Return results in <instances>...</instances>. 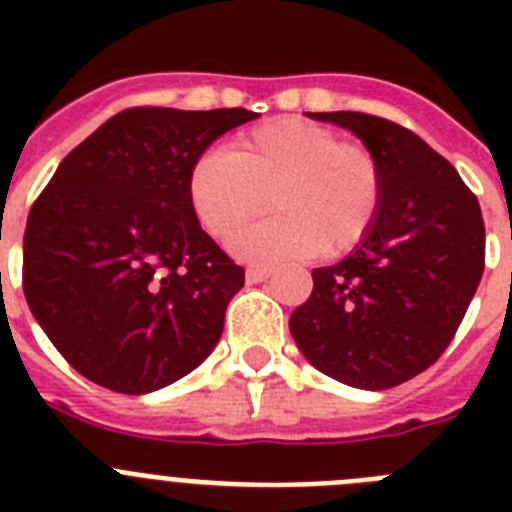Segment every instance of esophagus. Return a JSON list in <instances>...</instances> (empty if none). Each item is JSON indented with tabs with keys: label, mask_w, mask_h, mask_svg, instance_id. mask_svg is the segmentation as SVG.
<instances>
[{
	"label": "esophagus",
	"mask_w": 512,
	"mask_h": 512,
	"mask_svg": "<svg viewBox=\"0 0 512 512\" xmlns=\"http://www.w3.org/2000/svg\"><path fill=\"white\" fill-rule=\"evenodd\" d=\"M274 274V269H269V266H248L246 269V282L248 284H259V282H266V279Z\"/></svg>",
	"instance_id": "esophagus-1"
}]
</instances>
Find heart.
<instances>
[{"label":"heart","mask_w":512,"mask_h":512,"mask_svg":"<svg viewBox=\"0 0 512 512\" xmlns=\"http://www.w3.org/2000/svg\"><path fill=\"white\" fill-rule=\"evenodd\" d=\"M382 184L369 148L341 143L315 122L279 117L238 135L228 153H202L187 189L200 225L220 241L269 202L274 215L243 230L233 251L253 264H274L351 251L377 220Z\"/></svg>","instance_id":"heart-1"}]
</instances>
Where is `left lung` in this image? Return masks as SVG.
Masks as SVG:
<instances>
[{
    "mask_svg": "<svg viewBox=\"0 0 512 512\" xmlns=\"http://www.w3.org/2000/svg\"><path fill=\"white\" fill-rule=\"evenodd\" d=\"M361 138L382 166V205L346 259L312 269L289 318L305 359L359 390L425 372L454 338L485 271L482 210L423 138L364 112H305Z\"/></svg>",
    "mask_w": 512,
    "mask_h": 512,
    "instance_id": "left-lung-1",
    "label": "left lung"
}]
</instances>
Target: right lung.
Here are the masks:
<instances>
[{"instance_id": "1", "label": "right lung", "mask_w": 512, "mask_h": 512, "mask_svg": "<svg viewBox=\"0 0 512 512\" xmlns=\"http://www.w3.org/2000/svg\"><path fill=\"white\" fill-rule=\"evenodd\" d=\"M256 112L133 107L63 158L27 215L22 289L89 382L148 395L212 354L243 269L200 228L192 164Z\"/></svg>"}]
</instances>
